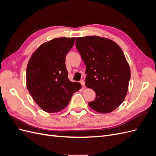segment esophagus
<instances>
[{
    "mask_svg": "<svg viewBox=\"0 0 156 156\" xmlns=\"http://www.w3.org/2000/svg\"><path fill=\"white\" fill-rule=\"evenodd\" d=\"M80 83H81L83 88H84V87H85V82H84V80H81V81H80Z\"/></svg>",
    "mask_w": 156,
    "mask_h": 156,
    "instance_id": "esophagus-1",
    "label": "esophagus"
}]
</instances>
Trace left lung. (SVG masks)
<instances>
[{"mask_svg": "<svg viewBox=\"0 0 156 156\" xmlns=\"http://www.w3.org/2000/svg\"><path fill=\"white\" fill-rule=\"evenodd\" d=\"M75 45L86 65L85 85L95 91L93 110L109 113L124 101L131 77L129 65L120 47L98 36L79 37Z\"/></svg>", "mask_w": 156, "mask_h": 156, "instance_id": "left-lung-1", "label": "left lung"}]
</instances>
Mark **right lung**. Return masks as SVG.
<instances>
[{
  "mask_svg": "<svg viewBox=\"0 0 156 156\" xmlns=\"http://www.w3.org/2000/svg\"><path fill=\"white\" fill-rule=\"evenodd\" d=\"M75 37H56L40 45L32 53L27 67V87L41 109L57 112L67 107L81 84L72 82L65 64L66 56Z\"/></svg>",
  "mask_w": 156,
  "mask_h": 156,
  "instance_id": "1",
  "label": "right lung"
}]
</instances>
